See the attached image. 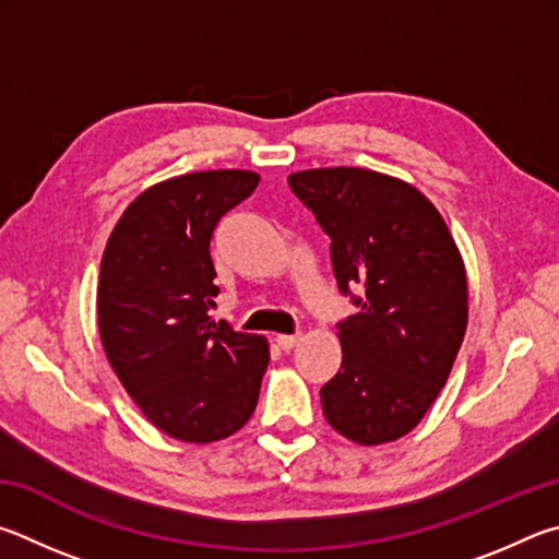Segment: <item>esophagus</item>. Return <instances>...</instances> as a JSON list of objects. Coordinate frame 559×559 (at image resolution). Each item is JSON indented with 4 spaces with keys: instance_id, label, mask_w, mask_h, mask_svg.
Wrapping results in <instances>:
<instances>
[{
    "instance_id": "obj_1",
    "label": "esophagus",
    "mask_w": 559,
    "mask_h": 559,
    "mask_svg": "<svg viewBox=\"0 0 559 559\" xmlns=\"http://www.w3.org/2000/svg\"><path fill=\"white\" fill-rule=\"evenodd\" d=\"M299 334H280L277 338H274V341H277V346L282 348V350H292V348H295L297 344H299Z\"/></svg>"
}]
</instances>
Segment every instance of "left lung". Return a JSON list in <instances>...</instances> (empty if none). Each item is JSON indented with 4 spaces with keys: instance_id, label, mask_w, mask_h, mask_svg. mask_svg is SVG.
Segmentation results:
<instances>
[{
    "instance_id": "left-lung-1",
    "label": "left lung",
    "mask_w": 559,
    "mask_h": 559,
    "mask_svg": "<svg viewBox=\"0 0 559 559\" xmlns=\"http://www.w3.org/2000/svg\"><path fill=\"white\" fill-rule=\"evenodd\" d=\"M287 181L331 238L341 295L360 309L336 324L344 360L321 407L350 442H395L435 403L464 341L462 254L435 205L393 176L334 166Z\"/></svg>"
}]
</instances>
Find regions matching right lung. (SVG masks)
<instances>
[{"mask_svg": "<svg viewBox=\"0 0 559 559\" xmlns=\"http://www.w3.org/2000/svg\"><path fill=\"white\" fill-rule=\"evenodd\" d=\"M242 169L193 171L146 189L107 240L97 285L105 356L154 427L209 444L248 423L270 364L267 341L209 317L211 238L258 189Z\"/></svg>", "mask_w": 559, "mask_h": 559, "instance_id": "add662e5", "label": "right lung"}]
</instances>
